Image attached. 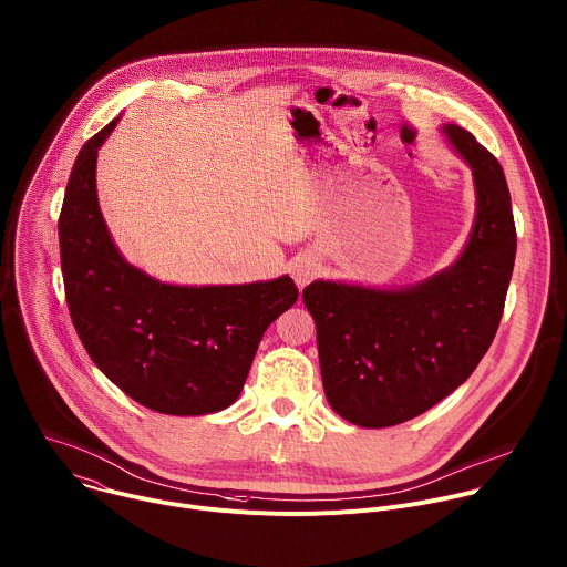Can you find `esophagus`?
Segmentation results:
<instances>
[{
  "mask_svg": "<svg viewBox=\"0 0 567 567\" xmlns=\"http://www.w3.org/2000/svg\"><path fill=\"white\" fill-rule=\"evenodd\" d=\"M293 280H296V285L298 287H305L313 276H316V265L311 262V260H298L296 265H293Z\"/></svg>",
  "mask_w": 567,
  "mask_h": 567,
  "instance_id": "34e87169",
  "label": "esophagus"
}]
</instances>
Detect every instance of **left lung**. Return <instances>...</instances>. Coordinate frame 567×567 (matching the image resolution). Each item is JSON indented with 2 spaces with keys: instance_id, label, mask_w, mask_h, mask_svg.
Instances as JSON below:
<instances>
[{
  "instance_id": "obj_1",
  "label": "left lung",
  "mask_w": 567,
  "mask_h": 567,
  "mask_svg": "<svg viewBox=\"0 0 567 567\" xmlns=\"http://www.w3.org/2000/svg\"><path fill=\"white\" fill-rule=\"evenodd\" d=\"M443 133L472 168L476 192L474 227L454 265L399 289L313 280L302 291L324 396L358 427L405 423L450 396L503 316L516 256L509 188L498 159L470 131L445 124Z\"/></svg>"
}]
</instances>
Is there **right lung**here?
I'll return each instance as SVG.
<instances>
[{"instance_id": "right-lung-1", "label": "right lung", "mask_w": 567, "mask_h": 567, "mask_svg": "<svg viewBox=\"0 0 567 567\" xmlns=\"http://www.w3.org/2000/svg\"><path fill=\"white\" fill-rule=\"evenodd\" d=\"M80 151L58 223L66 302L91 360L135 403L171 416L234 405L267 327L298 300L289 276L249 285L182 287L128 265L97 205V148Z\"/></svg>"}]
</instances>
